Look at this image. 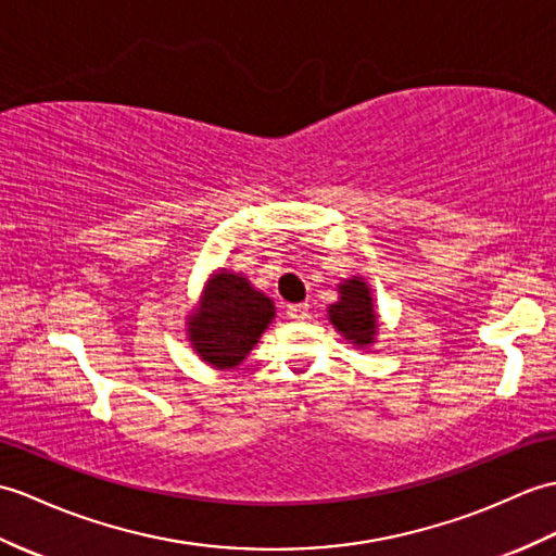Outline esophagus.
<instances>
[{
    "label": "esophagus",
    "instance_id": "1",
    "mask_svg": "<svg viewBox=\"0 0 556 556\" xmlns=\"http://www.w3.org/2000/svg\"><path fill=\"white\" fill-rule=\"evenodd\" d=\"M287 317L293 319V321H303L307 317V303L287 305Z\"/></svg>",
    "mask_w": 556,
    "mask_h": 556
}]
</instances>
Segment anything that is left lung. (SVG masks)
Instances as JSON below:
<instances>
[{"mask_svg":"<svg viewBox=\"0 0 556 556\" xmlns=\"http://www.w3.org/2000/svg\"><path fill=\"white\" fill-rule=\"evenodd\" d=\"M339 301L329 305V319L343 333L345 341L355 343L357 348H367L374 343L379 329L377 313H374V301L367 281L363 277H353L339 283Z\"/></svg>","mask_w":556,"mask_h":556,"instance_id":"8db88e82","label":"left lung"}]
</instances>
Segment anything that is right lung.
I'll return each mask as SVG.
<instances>
[{
  "mask_svg": "<svg viewBox=\"0 0 556 556\" xmlns=\"http://www.w3.org/2000/svg\"><path fill=\"white\" fill-rule=\"evenodd\" d=\"M187 319L191 348L203 363L215 369H235L275 319V303L263 291H255L247 277L217 269L205 283L199 307Z\"/></svg>",
  "mask_w": 556,
  "mask_h": 556,
  "instance_id": "1",
  "label": "right lung"
}]
</instances>
